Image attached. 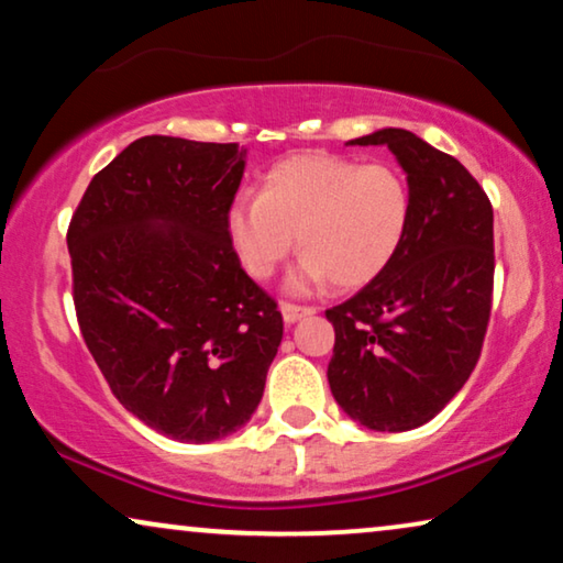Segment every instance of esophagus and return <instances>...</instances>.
<instances>
[{
	"label": "esophagus",
	"mask_w": 563,
	"mask_h": 563,
	"mask_svg": "<svg viewBox=\"0 0 563 563\" xmlns=\"http://www.w3.org/2000/svg\"><path fill=\"white\" fill-rule=\"evenodd\" d=\"M280 311H283V319H286V324H294V321H298V319H306V317H311V313H317L313 306H298L290 301H283Z\"/></svg>",
	"instance_id": "34e87169"
}]
</instances>
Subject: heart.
I'll return each mask as SVG.
<instances>
[{
    "label": "heart",
    "instance_id": "heart-1",
    "mask_svg": "<svg viewBox=\"0 0 563 563\" xmlns=\"http://www.w3.org/2000/svg\"><path fill=\"white\" fill-rule=\"evenodd\" d=\"M407 223L409 187L399 172L321 152L277 162L257 198H239L227 216L231 246L254 280H269L298 239L294 290L327 280L342 290L365 286L394 260Z\"/></svg>",
    "mask_w": 563,
    "mask_h": 563
}]
</instances>
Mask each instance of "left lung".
Returning a JSON list of instances; mask_svg holds the SVG:
<instances>
[{
  "label": "left lung",
  "mask_w": 563,
  "mask_h": 563,
  "mask_svg": "<svg viewBox=\"0 0 563 563\" xmlns=\"http://www.w3.org/2000/svg\"><path fill=\"white\" fill-rule=\"evenodd\" d=\"M352 144H386L396 154L409 183V223L384 273L327 309L334 327L327 378L360 424L404 432L430 422L482 357L494 296V211L459 159L411 131L384 129Z\"/></svg>",
  "instance_id": "left-lung-1"
}]
</instances>
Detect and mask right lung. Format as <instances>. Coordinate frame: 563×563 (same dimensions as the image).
<instances>
[{"label": "right lung", "mask_w": 563, "mask_h": 563, "mask_svg": "<svg viewBox=\"0 0 563 563\" xmlns=\"http://www.w3.org/2000/svg\"><path fill=\"white\" fill-rule=\"evenodd\" d=\"M242 175L236 144L144 136L97 172L66 231L97 368L133 417L179 443L236 432L283 340L275 298L227 231Z\"/></svg>", "instance_id": "1"}]
</instances>
